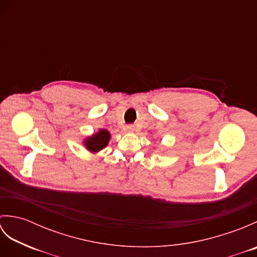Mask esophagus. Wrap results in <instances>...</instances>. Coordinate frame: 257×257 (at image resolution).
I'll return each instance as SVG.
<instances>
[{
    "label": "esophagus",
    "instance_id": "34e87169",
    "mask_svg": "<svg viewBox=\"0 0 257 257\" xmlns=\"http://www.w3.org/2000/svg\"><path fill=\"white\" fill-rule=\"evenodd\" d=\"M135 130V125L134 124H128V125H125V132H128V133H133Z\"/></svg>",
    "mask_w": 257,
    "mask_h": 257
}]
</instances>
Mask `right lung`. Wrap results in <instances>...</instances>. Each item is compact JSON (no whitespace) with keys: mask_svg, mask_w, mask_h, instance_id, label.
<instances>
[{"mask_svg":"<svg viewBox=\"0 0 257 257\" xmlns=\"http://www.w3.org/2000/svg\"><path fill=\"white\" fill-rule=\"evenodd\" d=\"M109 140H110V134H109L108 130L100 129L98 133L86 138L84 145L87 150L92 152V154H96V152L106 148Z\"/></svg>","mask_w":257,"mask_h":257,"instance_id":"obj_1","label":"right lung"}]
</instances>
